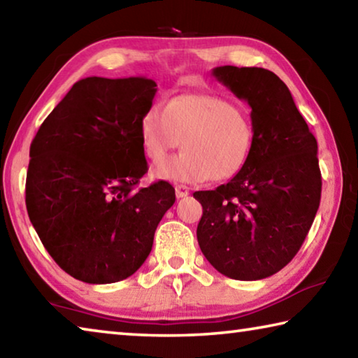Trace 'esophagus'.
I'll return each instance as SVG.
<instances>
[{
    "label": "esophagus",
    "instance_id": "obj_1",
    "mask_svg": "<svg viewBox=\"0 0 358 358\" xmlns=\"http://www.w3.org/2000/svg\"><path fill=\"white\" fill-rule=\"evenodd\" d=\"M175 194H177L178 199L186 197L187 194H189V187L185 186V185H177V186H175Z\"/></svg>",
    "mask_w": 358,
    "mask_h": 358
}]
</instances>
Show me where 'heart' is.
I'll use <instances>...</instances> for the list:
<instances>
[{
	"label": "heart",
	"mask_w": 358,
	"mask_h": 358,
	"mask_svg": "<svg viewBox=\"0 0 358 358\" xmlns=\"http://www.w3.org/2000/svg\"><path fill=\"white\" fill-rule=\"evenodd\" d=\"M138 132L143 153L155 164L183 147L155 172L177 183L235 177L250 159L256 136L251 113L216 94H178L164 107L151 106Z\"/></svg>",
	"instance_id": "1"
}]
</instances>
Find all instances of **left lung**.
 Instances as JSON below:
<instances>
[{"label": "left lung", "instance_id": "1", "mask_svg": "<svg viewBox=\"0 0 358 358\" xmlns=\"http://www.w3.org/2000/svg\"><path fill=\"white\" fill-rule=\"evenodd\" d=\"M211 74L250 104L256 136L246 166L227 185L194 192L203 208L197 241L220 273L264 280L294 259L316 217L317 142L271 71L220 66Z\"/></svg>", "mask_w": 358, "mask_h": 358}]
</instances>
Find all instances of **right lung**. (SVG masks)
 <instances>
[{"label": "right lung", "mask_w": 358, "mask_h": 358, "mask_svg": "<svg viewBox=\"0 0 358 358\" xmlns=\"http://www.w3.org/2000/svg\"><path fill=\"white\" fill-rule=\"evenodd\" d=\"M155 94L156 82L145 77L82 78L29 147V221L78 281L110 284L134 275L175 202L164 180L134 189L148 171L138 129Z\"/></svg>", "instance_id": "obj_1"}]
</instances>
